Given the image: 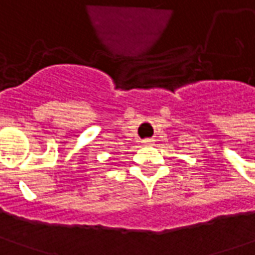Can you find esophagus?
I'll return each instance as SVG.
<instances>
[{
	"mask_svg": "<svg viewBox=\"0 0 255 255\" xmlns=\"http://www.w3.org/2000/svg\"><path fill=\"white\" fill-rule=\"evenodd\" d=\"M141 143H143L144 146H150V144H153V143H154V140H153V139H144L143 141H141Z\"/></svg>",
	"mask_w": 255,
	"mask_h": 255,
	"instance_id": "1",
	"label": "esophagus"
}]
</instances>
